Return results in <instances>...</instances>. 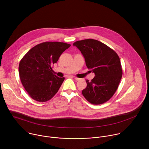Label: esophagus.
<instances>
[{
	"instance_id": "esophagus-1",
	"label": "esophagus",
	"mask_w": 149,
	"mask_h": 149,
	"mask_svg": "<svg viewBox=\"0 0 149 149\" xmlns=\"http://www.w3.org/2000/svg\"><path fill=\"white\" fill-rule=\"evenodd\" d=\"M74 79H75V80H77V81H78V80H79V79H80V78H77V77H74Z\"/></svg>"
}]
</instances>
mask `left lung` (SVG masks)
Segmentation results:
<instances>
[{"instance_id":"left-lung-1","label":"left lung","mask_w":149,"mask_h":149,"mask_svg":"<svg viewBox=\"0 0 149 149\" xmlns=\"http://www.w3.org/2000/svg\"><path fill=\"white\" fill-rule=\"evenodd\" d=\"M85 58L87 68L95 74L83 96L91 104H101L109 101L118 88L122 77L120 59L117 53L107 45L93 39L78 40L73 44Z\"/></svg>"}]
</instances>
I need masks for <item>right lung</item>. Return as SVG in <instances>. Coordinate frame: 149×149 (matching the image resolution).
I'll list each match as a JSON object with an SVG mask.
<instances>
[{
  "mask_svg": "<svg viewBox=\"0 0 149 149\" xmlns=\"http://www.w3.org/2000/svg\"><path fill=\"white\" fill-rule=\"evenodd\" d=\"M70 46L60 42H43L31 48L20 60V79L32 99L46 102L58 92L65 78L54 75L52 67Z\"/></svg>",
  "mask_w": 149,
  "mask_h": 149,
  "instance_id": "add662e5",
  "label": "right lung"
}]
</instances>
